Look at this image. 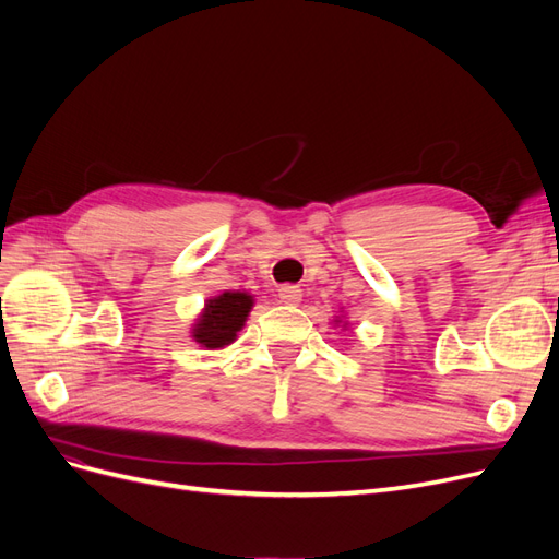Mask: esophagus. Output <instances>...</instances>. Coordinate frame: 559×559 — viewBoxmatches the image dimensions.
Wrapping results in <instances>:
<instances>
[{
	"label": "esophagus",
	"instance_id": "obj_1",
	"mask_svg": "<svg viewBox=\"0 0 559 559\" xmlns=\"http://www.w3.org/2000/svg\"><path fill=\"white\" fill-rule=\"evenodd\" d=\"M278 297H281L283 304H299L301 301V290L297 285H281Z\"/></svg>",
	"mask_w": 559,
	"mask_h": 559
}]
</instances>
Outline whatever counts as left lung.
<instances>
[{
    "label": "left lung",
    "instance_id": "8db88e82",
    "mask_svg": "<svg viewBox=\"0 0 559 559\" xmlns=\"http://www.w3.org/2000/svg\"><path fill=\"white\" fill-rule=\"evenodd\" d=\"M338 322H341V318L336 316V318H334V325H338ZM346 325H348V322H344V328H346Z\"/></svg>",
    "mask_w": 559,
    "mask_h": 559
}]
</instances>
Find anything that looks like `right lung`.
I'll return each mask as SVG.
<instances>
[{"mask_svg":"<svg viewBox=\"0 0 559 559\" xmlns=\"http://www.w3.org/2000/svg\"><path fill=\"white\" fill-rule=\"evenodd\" d=\"M253 304V295L246 290H225L206 299L202 313L194 318L190 328L192 341L206 350L227 348L243 330Z\"/></svg>","mask_w":559,"mask_h":559,"instance_id":"add662e5","label":"right lung"}]
</instances>
